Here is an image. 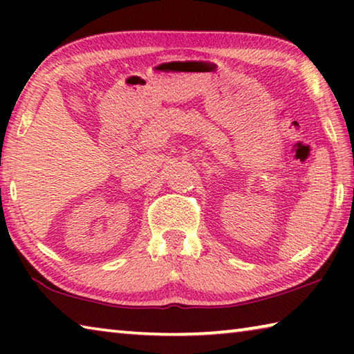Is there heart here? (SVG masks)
<instances>
[{
	"label": "heart",
	"instance_id": "b5f03b06",
	"mask_svg": "<svg viewBox=\"0 0 354 354\" xmlns=\"http://www.w3.org/2000/svg\"><path fill=\"white\" fill-rule=\"evenodd\" d=\"M32 169L35 170V175H45L44 170L46 169V167H45V164H37V165H34ZM19 187L21 189V185H19Z\"/></svg>",
	"mask_w": 354,
	"mask_h": 354
}]
</instances>
